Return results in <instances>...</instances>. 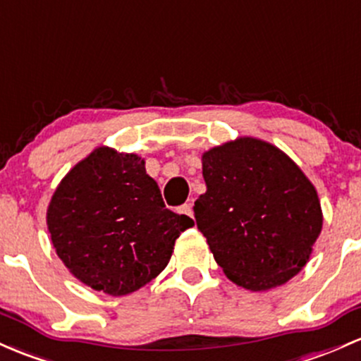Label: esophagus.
Returning a JSON list of instances; mask_svg holds the SVG:
<instances>
[{
    "instance_id": "esophagus-1",
    "label": "esophagus",
    "mask_w": 361,
    "mask_h": 361,
    "mask_svg": "<svg viewBox=\"0 0 361 361\" xmlns=\"http://www.w3.org/2000/svg\"><path fill=\"white\" fill-rule=\"evenodd\" d=\"M180 214H185V216H190L193 217V209H192V204H185L180 207Z\"/></svg>"
}]
</instances>
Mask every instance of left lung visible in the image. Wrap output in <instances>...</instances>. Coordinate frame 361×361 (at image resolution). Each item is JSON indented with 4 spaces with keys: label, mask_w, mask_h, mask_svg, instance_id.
<instances>
[{
    "label": "left lung",
    "mask_w": 361,
    "mask_h": 361,
    "mask_svg": "<svg viewBox=\"0 0 361 361\" xmlns=\"http://www.w3.org/2000/svg\"><path fill=\"white\" fill-rule=\"evenodd\" d=\"M207 192L195 221L216 262L235 284L267 291L298 274L322 231L314 185L283 150L252 137L202 156Z\"/></svg>",
    "instance_id": "left-lung-1"
}]
</instances>
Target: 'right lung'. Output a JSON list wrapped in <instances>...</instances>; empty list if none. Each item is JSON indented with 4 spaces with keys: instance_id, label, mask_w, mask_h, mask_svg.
<instances>
[{
    "instance_id": "1",
    "label": "right lung",
    "mask_w": 361,
    "mask_h": 361,
    "mask_svg": "<svg viewBox=\"0 0 361 361\" xmlns=\"http://www.w3.org/2000/svg\"><path fill=\"white\" fill-rule=\"evenodd\" d=\"M47 229L68 271L92 290L123 296L168 265L174 241L193 221L166 209L137 154L97 147L54 190Z\"/></svg>"
}]
</instances>
